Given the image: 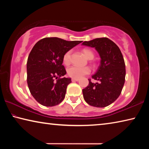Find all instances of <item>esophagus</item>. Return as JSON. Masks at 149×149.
Here are the masks:
<instances>
[{
    "label": "esophagus",
    "mask_w": 149,
    "mask_h": 149,
    "mask_svg": "<svg viewBox=\"0 0 149 149\" xmlns=\"http://www.w3.org/2000/svg\"><path fill=\"white\" fill-rule=\"evenodd\" d=\"M78 81H79V79H74V78H73V79H72V82Z\"/></svg>",
    "instance_id": "1"
}]
</instances>
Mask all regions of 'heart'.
Returning a JSON list of instances; mask_svg holds the SVG:
<instances>
[{"instance_id": "1", "label": "heart", "mask_w": 149, "mask_h": 149, "mask_svg": "<svg viewBox=\"0 0 149 149\" xmlns=\"http://www.w3.org/2000/svg\"><path fill=\"white\" fill-rule=\"evenodd\" d=\"M83 52L88 59L91 60L94 58V53L91 50L88 49H83ZM71 50H69L65 52L63 56V62L65 65H69L71 62ZM91 69L88 66H77V65H72L68 68V75L70 77L74 79H79L84 75L89 74Z\"/></svg>"}]
</instances>
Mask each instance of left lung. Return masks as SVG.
Segmentation results:
<instances>
[{
  "instance_id": "left-lung-1",
  "label": "left lung",
  "mask_w": 149,
  "mask_h": 149,
  "mask_svg": "<svg viewBox=\"0 0 149 149\" xmlns=\"http://www.w3.org/2000/svg\"><path fill=\"white\" fill-rule=\"evenodd\" d=\"M83 45L95 48L100 56V64L91 82L83 89L85 101L91 106L103 108L112 104L120 95L125 77V65L121 50L114 42L107 37L84 41Z\"/></svg>"
}]
</instances>
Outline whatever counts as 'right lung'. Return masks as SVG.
Listing matches in <instances>:
<instances>
[{
	"mask_svg": "<svg viewBox=\"0 0 149 149\" xmlns=\"http://www.w3.org/2000/svg\"><path fill=\"white\" fill-rule=\"evenodd\" d=\"M81 42L46 37L33 47L27 62V82L30 93L39 104L54 107L64 100L72 81L63 77L66 74L63 56Z\"/></svg>",
	"mask_w": 149,
	"mask_h": 149,
	"instance_id": "obj_1",
	"label": "right lung"
}]
</instances>
